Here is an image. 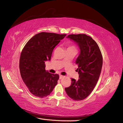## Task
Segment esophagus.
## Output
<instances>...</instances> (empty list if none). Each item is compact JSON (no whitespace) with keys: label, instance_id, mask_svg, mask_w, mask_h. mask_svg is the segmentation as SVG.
Instances as JSON below:
<instances>
[{"label":"esophagus","instance_id":"34e87169","mask_svg":"<svg viewBox=\"0 0 123 123\" xmlns=\"http://www.w3.org/2000/svg\"><path fill=\"white\" fill-rule=\"evenodd\" d=\"M64 77H65V76H63V75H59V79H60V80H62V79Z\"/></svg>","mask_w":123,"mask_h":123}]
</instances>
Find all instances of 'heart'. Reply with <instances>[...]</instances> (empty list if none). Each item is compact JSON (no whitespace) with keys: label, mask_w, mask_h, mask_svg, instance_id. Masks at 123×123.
Returning a JSON list of instances; mask_svg holds the SVG:
<instances>
[{"label":"heart","mask_w":123,"mask_h":123,"mask_svg":"<svg viewBox=\"0 0 123 123\" xmlns=\"http://www.w3.org/2000/svg\"><path fill=\"white\" fill-rule=\"evenodd\" d=\"M75 49L76 50V47L74 45H70L68 46L67 49Z\"/></svg>","instance_id":"obj_1"}]
</instances>
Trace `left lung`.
<instances>
[{"label": "left lung", "mask_w": 123, "mask_h": 123, "mask_svg": "<svg viewBox=\"0 0 123 123\" xmlns=\"http://www.w3.org/2000/svg\"><path fill=\"white\" fill-rule=\"evenodd\" d=\"M67 38L77 43L80 53L76 61L79 79H71L70 86L65 89L70 98L81 100L91 94L98 80L103 65L102 54L96 42L86 34L69 35Z\"/></svg>", "instance_id": "8db88e82"}]
</instances>
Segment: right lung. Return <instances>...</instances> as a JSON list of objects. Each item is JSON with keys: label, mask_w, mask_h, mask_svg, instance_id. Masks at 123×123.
<instances>
[{"label": "right lung", "mask_w": 123, "mask_h": 123, "mask_svg": "<svg viewBox=\"0 0 123 123\" xmlns=\"http://www.w3.org/2000/svg\"><path fill=\"white\" fill-rule=\"evenodd\" d=\"M66 36L42 32L30 39L23 48L19 60L20 75L29 92L43 98L49 95L59 80V75L46 72L45 62L50 61L53 49Z\"/></svg>", "instance_id": "right-lung-1"}]
</instances>
